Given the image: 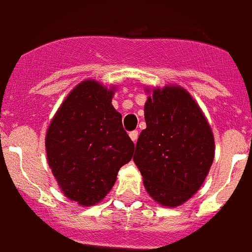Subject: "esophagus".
Listing matches in <instances>:
<instances>
[{"label": "esophagus", "mask_w": 252, "mask_h": 252, "mask_svg": "<svg viewBox=\"0 0 252 252\" xmlns=\"http://www.w3.org/2000/svg\"><path fill=\"white\" fill-rule=\"evenodd\" d=\"M128 135H130V138H131L132 142L136 143V140H138V135H139V132L136 131V130H134V131L130 132V134H128Z\"/></svg>", "instance_id": "obj_1"}]
</instances>
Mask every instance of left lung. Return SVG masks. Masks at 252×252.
<instances>
[{"mask_svg":"<svg viewBox=\"0 0 252 252\" xmlns=\"http://www.w3.org/2000/svg\"><path fill=\"white\" fill-rule=\"evenodd\" d=\"M144 120L134 162L156 202L180 206L199 190L213 162L211 127L190 94L172 86L148 96Z\"/></svg>","mask_w":252,"mask_h":252,"instance_id":"8db88e82","label":"left lung"}]
</instances>
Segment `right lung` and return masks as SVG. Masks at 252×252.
Segmentation results:
<instances>
[{
  "label": "right lung",
  "instance_id": "1",
  "mask_svg": "<svg viewBox=\"0 0 252 252\" xmlns=\"http://www.w3.org/2000/svg\"><path fill=\"white\" fill-rule=\"evenodd\" d=\"M113 94L94 80H84L62 102L46 131L52 173L63 194L80 206L105 198L120 168L134 154L122 116L112 105Z\"/></svg>",
  "mask_w": 252,
  "mask_h": 252
}]
</instances>
